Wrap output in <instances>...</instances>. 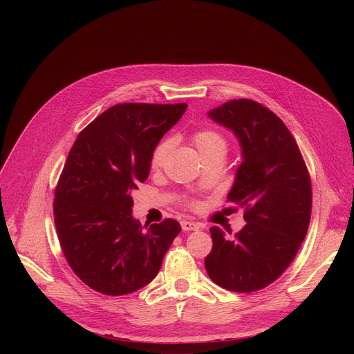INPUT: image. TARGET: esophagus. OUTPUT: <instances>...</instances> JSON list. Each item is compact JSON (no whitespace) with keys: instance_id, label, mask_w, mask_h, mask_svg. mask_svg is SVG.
<instances>
[{"instance_id":"obj_1","label":"esophagus","mask_w":354,"mask_h":354,"mask_svg":"<svg viewBox=\"0 0 354 354\" xmlns=\"http://www.w3.org/2000/svg\"><path fill=\"white\" fill-rule=\"evenodd\" d=\"M180 227H182L183 231H196V230H199V225L196 224V222H192V221H182Z\"/></svg>"}]
</instances>
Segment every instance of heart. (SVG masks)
I'll list each match as a JSON object with an SVG mask.
<instances>
[{"mask_svg": "<svg viewBox=\"0 0 354 354\" xmlns=\"http://www.w3.org/2000/svg\"><path fill=\"white\" fill-rule=\"evenodd\" d=\"M191 140L194 146L198 149L202 159L214 156V155L224 156L228 147L227 138L222 135L219 130L212 127H202L195 130L191 136ZM171 147H172V143L169 139H162L153 146L151 160H149L153 171H158L165 166V163L167 162V158H169ZM188 203L189 205H194V201H188Z\"/></svg>", "mask_w": 354, "mask_h": 354, "instance_id": "obj_1", "label": "heart"}]
</instances>
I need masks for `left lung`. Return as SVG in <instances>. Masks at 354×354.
<instances>
[{
	"label": "left lung",
	"instance_id": "obj_1",
	"mask_svg": "<svg viewBox=\"0 0 354 354\" xmlns=\"http://www.w3.org/2000/svg\"><path fill=\"white\" fill-rule=\"evenodd\" d=\"M209 118L231 129L243 147L228 202L244 208L247 224L232 236L209 230L205 270L222 288L254 292L274 283L301 247L311 216L310 174L284 122L261 103L230 100Z\"/></svg>",
	"mask_w": 354,
	"mask_h": 354
}]
</instances>
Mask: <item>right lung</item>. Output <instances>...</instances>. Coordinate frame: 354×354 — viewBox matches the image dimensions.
I'll list each match as a JSON object with an SVG mask.
<instances>
[{
    "label": "right lung",
    "instance_id": "add662e5",
    "mask_svg": "<svg viewBox=\"0 0 354 354\" xmlns=\"http://www.w3.org/2000/svg\"><path fill=\"white\" fill-rule=\"evenodd\" d=\"M187 103H120L79 133L54 192V224L70 268L97 292L124 295L151 283L180 232L176 219L146 225L132 216V192L151 153Z\"/></svg>",
    "mask_w": 354,
    "mask_h": 354
}]
</instances>
